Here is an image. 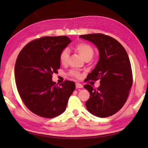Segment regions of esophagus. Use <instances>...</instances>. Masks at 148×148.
<instances>
[{
    "label": "esophagus",
    "mask_w": 148,
    "mask_h": 148,
    "mask_svg": "<svg viewBox=\"0 0 148 148\" xmlns=\"http://www.w3.org/2000/svg\"><path fill=\"white\" fill-rule=\"evenodd\" d=\"M76 88H83V85L81 83H76Z\"/></svg>",
    "instance_id": "34e87169"
}]
</instances>
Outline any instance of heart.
Instances as JSON below:
<instances>
[{"label":"heart","instance_id":"1","mask_svg":"<svg viewBox=\"0 0 148 148\" xmlns=\"http://www.w3.org/2000/svg\"><path fill=\"white\" fill-rule=\"evenodd\" d=\"M74 49L79 53L80 55L82 56L84 59L88 58H92L93 55V49L92 46L88 44L85 42H79L75 45ZM69 57V51L67 48H65L61 51L59 56L60 62L63 65H65L68 62ZM71 76L74 77L77 79H80L81 76L79 72L76 70H71L69 72Z\"/></svg>","mask_w":148,"mask_h":148}]
</instances>
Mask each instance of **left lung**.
I'll return each mask as SVG.
<instances>
[{
    "label": "left lung",
    "mask_w": 148,
    "mask_h": 148,
    "mask_svg": "<svg viewBox=\"0 0 148 148\" xmlns=\"http://www.w3.org/2000/svg\"><path fill=\"white\" fill-rule=\"evenodd\" d=\"M99 51V60L88 79H100V86L93 88L84 86L90 97L85 104L88 111L100 118L111 116L120 110L126 102L132 86V72L126 50L117 40L102 34L81 35Z\"/></svg>",
    "instance_id": "obj_1"
}]
</instances>
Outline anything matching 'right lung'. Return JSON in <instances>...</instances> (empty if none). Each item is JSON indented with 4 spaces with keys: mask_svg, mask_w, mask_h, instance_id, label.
I'll return each instance as SVG.
<instances>
[{
    "mask_svg": "<svg viewBox=\"0 0 148 148\" xmlns=\"http://www.w3.org/2000/svg\"><path fill=\"white\" fill-rule=\"evenodd\" d=\"M71 40L67 36L43 37L28 43L19 53L14 67L18 92L27 108L43 118L65 111L75 83L56 84L53 73L60 67L59 56Z\"/></svg>",
    "mask_w": 148,
    "mask_h": 148,
    "instance_id": "add662e5",
    "label": "right lung"
}]
</instances>
